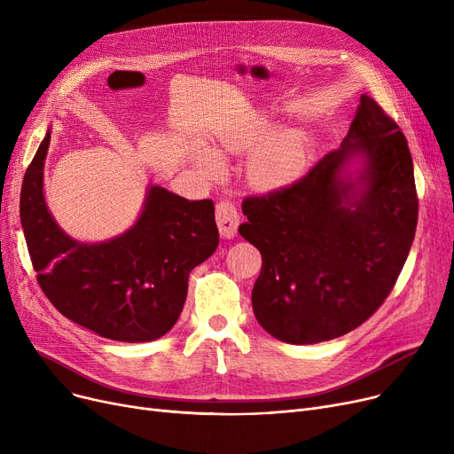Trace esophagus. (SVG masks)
<instances>
[{
  "instance_id": "esophagus-1",
  "label": "esophagus",
  "mask_w": 454,
  "mask_h": 454,
  "mask_svg": "<svg viewBox=\"0 0 454 454\" xmlns=\"http://www.w3.org/2000/svg\"><path fill=\"white\" fill-rule=\"evenodd\" d=\"M215 219H217V226L223 237L230 239L237 233V226H239V211H237L235 204L231 200H221L215 207Z\"/></svg>"
}]
</instances>
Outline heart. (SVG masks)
<instances>
[{
	"instance_id": "1",
	"label": "heart",
	"mask_w": 454,
	"mask_h": 454,
	"mask_svg": "<svg viewBox=\"0 0 454 454\" xmlns=\"http://www.w3.org/2000/svg\"><path fill=\"white\" fill-rule=\"evenodd\" d=\"M269 136V127L263 121H255L239 134L221 139V149L226 153H241L259 145ZM305 151L294 137H279L261 147L250 161L252 178L265 187H279L293 182L303 169ZM204 169L209 175H217L223 169L221 160L207 153L204 156Z\"/></svg>"
}]
</instances>
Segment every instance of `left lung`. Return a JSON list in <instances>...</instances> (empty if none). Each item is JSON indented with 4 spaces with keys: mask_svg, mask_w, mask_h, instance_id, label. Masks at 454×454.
Returning <instances> with one entry per match:
<instances>
[{
    "mask_svg": "<svg viewBox=\"0 0 454 454\" xmlns=\"http://www.w3.org/2000/svg\"><path fill=\"white\" fill-rule=\"evenodd\" d=\"M361 159L356 176L347 173ZM239 233L263 257L254 285L257 322L281 342L346 335L383 305L418 224L407 137L368 95L340 149L298 182L243 200Z\"/></svg>",
    "mask_w": 454,
    "mask_h": 454,
    "instance_id": "obj_1",
    "label": "left lung"
}]
</instances>
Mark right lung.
<instances>
[{
  "mask_svg": "<svg viewBox=\"0 0 454 454\" xmlns=\"http://www.w3.org/2000/svg\"><path fill=\"white\" fill-rule=\"evenodd\" d=\"M47 130L27 167L20 221L40 289L75 324L119 342H151L178 320L189 272L219 247L213 200L151 185L136 224L105 243L64 233L43 199Z\"/></svg>",
  "mask_w": 454,
  "mask_h": 454,
  "instance_id": "1",
  "label": "right lung"
}]
</instances>
